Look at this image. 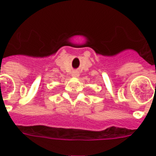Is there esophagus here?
I'll return each instance as SVG.
<instances>
[{
  "label": "esophagus",
  "instance_id": "1",
  "mask_svg": "<svg viewBox=\"0 0 156 156\" xmlns=\"http://www.w3.org/2000/svg\"><path fill=\"white\" fill-rule=\"evenodd\" d=\"M72 76H73V77H78V76H79V73H78L77 71H74V72H73Z\"/></svg>",
  "mask_w": 156,
  "mask_h": 156
}]
</instances>
